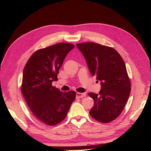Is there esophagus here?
I'll list each match as a JSON object with an SVG mask.
<instances>
[{
  "label": "esophagus",
  "instance_id": "esophagus-1",
  "mask_svg": "<svg viewBox=\"0 0 151 151\" xmlns=\"http://www.w3.org/2000/svg\"><path fill=\"white\" fill-rule=\"evenodd\" d=\"M86 96L85 93H76V97L77 98H82Z\"/></svg>",
  "mask_w": 151,
  "mask_h": 151
}]
</instances>
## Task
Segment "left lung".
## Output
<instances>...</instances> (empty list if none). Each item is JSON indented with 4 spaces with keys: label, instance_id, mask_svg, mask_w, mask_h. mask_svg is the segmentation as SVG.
Returning <instances> with one entry per match:
<instances>
[{
    "label": "left lung",
    "instance_id": "obj_1",
    "mask_svg": "<svg viewBox=\"0 0 151 151\" xmlns=\"http://www.w3.org/2000/svg\"><path fill=\"white\" fill-rule=\"evenodd\" d=\"M76 45L91 74L101 81L99 94L88 93L94 101L90 115L99 122H111L120 115L130 93L131 83L125 62L113 48L93 42Z\"/></svg>",
    "mask_w": 151,
    "mask_h": 151
}]
</instances>
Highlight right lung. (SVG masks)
Here are the masks:
<instances>
[{
	"mask_svg": "<svg viewBox=\"0 0 151 151\" xmlns=\"http://www.w3.org/2000/svg\"><path fill=\"white\" fill-rule=\"evenodd\" d=\"M74 45L59 43L36 51L24 68L21 92L31 112L48 125L65 119L76 99L74 91L63 93L52 85L68 53Z\"/></svg>",
	"mask_w": 151,
	"mask_h": 151,
	"instance_id": "obj_1",
	"label": "right lung"
}]
</instances>
